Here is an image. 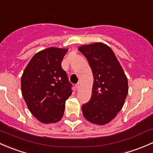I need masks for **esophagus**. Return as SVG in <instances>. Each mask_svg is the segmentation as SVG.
<instances>
[{
    "mask_svg": "<svg viewBox=\"0 0 153 153\" xmlns=\"http://www.w3.org/2000/svg\"><path fill=\"white\" fill-rule=\"evenodd\" d=\"M75 87H76V90H79V88H80V84L79 83H77V84H76V85H75Z\"/></svg>",
    "mask_w": 153,
    "mask_h": 153,
    "instance_id": "34e87169",
    "label": "esophagus"
}]
</instances>
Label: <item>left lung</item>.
I'll list each match as a JSON object with an SVG mask.
<instances>
[{"label": "left lung", "instance_id": "8db88e82", "mask_svg": "<svg viewBox=\"0 0 153 153\" xmlns=\"http://www.w3.org/2000/svg\"><path fill=\"white\" fill-rule=\"evenodd\" d=\"M78 49L87 58L94 75L91 98L82 106L83 116L91 123H109L124 105L128 93L127 76L108 45L96 42Z\"/></svg>", "mask_w": 153, "mask_h": 153}]
</instances>
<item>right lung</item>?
<instances>
[{
    "mask_svg": "<svg viewBox=\"0 0 153 153\" xmlns=\"http://www.w3.org/2000/svg\"><path fill=\"white\" fill-rule=\"evenodd\" d=\"M67 48L50 47L36 53L21 77V91L28 108L42 123L60 121L72 84L62 69Z\"/></svg>",
    "mask_w": 153,
    "mask_h": 153,
    "instance_id": "obj_1",
    "label": "right lung"
}]
</instances>
